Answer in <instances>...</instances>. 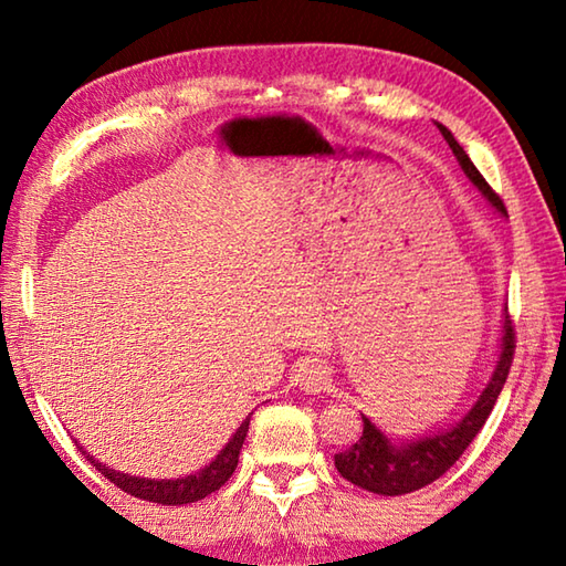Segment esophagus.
Segmentation results:
<instances>
[{
	"instance_id": "34e87169",
	"label": "esophagus",
	"mask_w": 566,
	"mask_h": 566,
	"mask_svg": "<svg viewBox=\"0 0 566 566\" xmlns=\"http://www.w3.org/2000/svg\"><path fill=\"white\" fill-rule=\"evenodd\" d=\"M329 371L327 367H322V364L312 361L306 364V367H302L300 371V385L306 389V391H324L329 387Z\"/></svg>"
}]
</instances>
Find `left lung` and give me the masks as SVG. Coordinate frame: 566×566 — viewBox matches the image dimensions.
Here are the masks:
<instances>
[{
    "instance_id": "1",
    "label": "left lung",
    "mask_w": 566,
    "mask_h": 566,
    "mask_svg": "<svg viewBox=\"0 0 566 566\" xmlns=\"http://www.w3.org/2000/svg\"><path fill=\"white\" fill-rule=\"evenodd\" d=\"M447 145L452 147L459 167L464 169V175L472 179V185L490 199V205L496 207V212L506 214V207L500 199V195L486 185V179L479 175V169L472 165V159L464 151V147L454 139V134L449 132L444 124H437ZM514 359V324L510 312L504 310L502 322V349L500 361H496L492 379L486 381L482 395H479L476 405L467 411V417L454 424L452 429H442V432L411 439L405 444H395L391 439L379 432L377 424H371V419L361 415L364 429L361 437L349 449L334 454V467L337 472L347 479V482L361 486V490L385 494V496H399L417 492L421 486L432 484L434 479L442 476L449 467H452L459 457L464 454V449L472 444V439L479 434V429L484 427L486 417L492 415L494 401L500 397V391L510 375Z\"/></svg>"
}]
</instances>
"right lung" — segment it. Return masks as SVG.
<instances>
[{"instance_id": "obj_1", "label": "right lung", "mask_w": 566, "mask_h": 566, "mask_svg": "<svg viewBox=\"0 0 566 566\" xmlns=\"http://www.w3.org/2000/svg\"><path fill=\"white\" fill-rule=\"evenodd\" d=\"M249 419L252 417H247L242 424H239V429L232 434V439H229L227 447L205 469H199V472H195V474L179 476V479H147V476L122 474V472H117V469H109L107 464H102L99 459H94L90 452H84L82 447L80 449H82V454L90 459V464L97 467L114 486H119L122 492L137 496V500L155 502V504H171V506L191 504V502L205 500L207 494L217 492L219 486H222L227 479L232 476V472L237 469V462H239V452H242L244 437L249 432Z\"/></svg>"}]
</instances>
